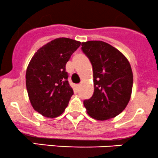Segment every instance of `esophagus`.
Segmentation results:
<instances>
[{
	"label": "esophagus",
	"mask_w": 158,
	"mask_h": 158,
	"mask_svg": "<svg viewBox=\"0 0 158 158\" xmlns=\"http://www.w3.org/2000/svg\"><path fill=\"white\" fill-rule=\"evenodd\" d=\"M79 87H80V85H79V84H77V85H75V89H76V91H79Z\"/></svg>",
	"instance_id": "esophagus-1"
}]
</instances>
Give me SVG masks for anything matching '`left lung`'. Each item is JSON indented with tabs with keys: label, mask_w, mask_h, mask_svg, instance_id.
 Segmentation results:
<instances>
[{
	"label": "left lung",
	"mask_w": 158,
	"mask_h": 158,
	"mask_svg": "<svg viewBox=\"0 0 158 158\" xmlns=\"http://www.w3.org/2000/svg\"><path fill=\"white\" fill-rule=\"evenodd\" d=\"M82 51L93 69L94 92L83 104L89 115L97 120L112 118L128 105L133 85V74L126 57L103 41L82 43Z\"/></svg>",
	"instance_id": "1"
}]
</instances>
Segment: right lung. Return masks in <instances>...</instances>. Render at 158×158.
<instances>
[{"label":"right lung","mask_w":158,"mask_h":158,"mask_svg":"<svg viewBox=\"0 0 158 158\" xmlns=\"http://www.w3.org/2000/svg\"><path fill=\"white\" fill-rule=\"evenodd\" d=\"M80 44L69 38H57L32 57L26 73L27 90L33 108L42 115L57 117L67 107L73 90L66 64Z\"/></svg>","instance_id":"1"}]
</instances>
